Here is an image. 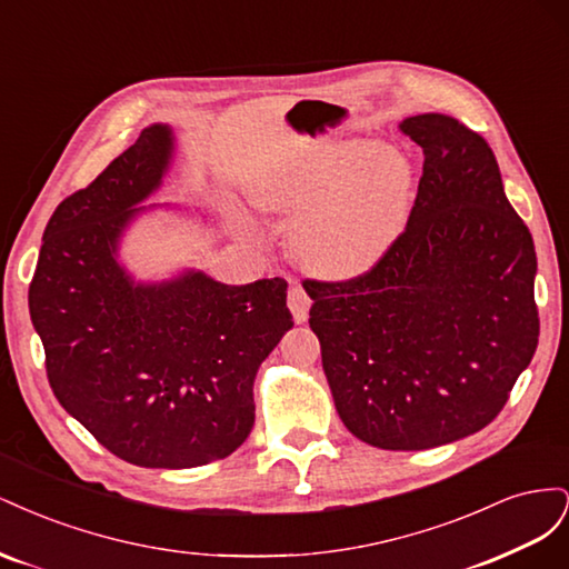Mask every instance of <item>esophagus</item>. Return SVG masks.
<instances>
[{"instance_id":"1","label":"esophagus","mask_w":569,"mask_h":569,"mask_svg":"<svg viewBox=\"0 0 569 569\" xmlns=\"http://www.w3.org/2000/svg\"><path fill=\"white\" fill-rule=\"evenodd\" d=\"M287 303H289V311H291V316H295L297 322H306L308 320V311H311V297L306 295V289L301 284H291L289 287Z\"/></svg>"}]
</instances>
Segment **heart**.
Returning a JSON list of instances; mask_svg holds the SVG:
<instances>
[{
  "label": "heart",
  "mask_w": 569,
  "mask_h": 569,
  "mask_svg": "<svg viewBox=\"0 0 569 569\" xmlns=\"http://www.w3.org/2000/svg\"><path fill=\"white\" fill-rule=\"evenodd\" d=\"M416 173L399 149L343 140L320 163L261 192L270 213L295 216L289 251L320 278L349 280L372 270L406 230Z\"/></svg>",
  "instance_id": "1"
}]
</instances>
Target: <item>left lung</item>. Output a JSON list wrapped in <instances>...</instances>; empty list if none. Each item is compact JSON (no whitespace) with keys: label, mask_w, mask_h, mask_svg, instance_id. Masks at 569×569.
<instances>
[{"label":"left lung","mask_w":569,"mask_h":569,"mask_svg":"<svg viewBox=\"0 0 569 569\" xmlns=\"http://www.w3.org/2000/svg\"><path fill=\"white\" fill-rule=\"evenodd\" d=\"M399 130L425 153L403 234L366 274L303 289L341 422L422 451L487 427L531 363L537 251L485 137L443 113Z\"/></svg>","instance_id":"left-lung-1"}]
</instances>
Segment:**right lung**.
I'll use <instances>...</instances> for the list:
<instances>
[{"mask_svg":"<svg viewBox=\"0 0 569 569\" xmlns=\"http://www.w3.org/2000/svg\"><path fill=\"white\" fill-rule=\"evenodd\" d=\"M173 153V130L153 123L57 206L28 306L68 416L118 458L182 470L247 441L256 372L295 322L282 278L237 287L184 268L142 282L120 263V239L137 218L178 209L140 206Z\"/></svg>","mask_w":569,"mask_h":569,"instance_id":"right-lung-1","label":"right lung"}]
</instances>
